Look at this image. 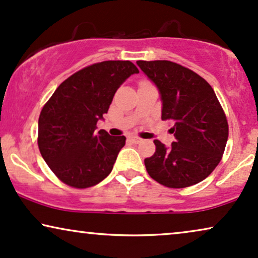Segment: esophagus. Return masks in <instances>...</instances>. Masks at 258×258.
Returning a JSON list of instances; mask_svg holds the SVG:
<instances>
[{
  "mask_svg": "<svg viewBox=\"0 0 258 258\" xmlns=\"http://www.w3.org/2000/svg\"><path fill=\"white\" fill-rule=\"evenodd\" d=\"M130 142H132L133 144H139L140 142H142V139L139 138V137H136V136H133V137H130Z\"/></svg>",
  "mask_w": 258,
  "mask_h": 258,
  "instance_id": "1",
  "label": "esophagus"
}]
</instances>
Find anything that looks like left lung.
<instances>
[{
    "instance_id": "8db88e82",
    "label": "left lung",
    "mask_w": 258,
    "mask_h": 258,
    "mask_svg": "<svg viewBox=\"0 0 258 258\" xmlns=\"http://www.w3.org/2000/svg\"><path fill=\"white\" fill-rule=\"evenodd\" d=\"M162 101V120H172L175 142L155 140L156 152L145 158L155 181L185 188L207 177L219 164L229 137L226 116L213 88L194 71L169 60H138Z\"/></svg>"
}]
</instances>
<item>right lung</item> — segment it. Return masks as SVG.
Here are the masks:
<instances>
[{"label": "right lung", "mask_w": 258, "mask_h": 258, "mask_svg": "<svg viewBox=\"0 0 258 258\" xmlns=\"http://www.w3.org/2000/svg\"><path fill=\"white\" fill-rule=\"evenodd\" d=\"M139 70L130 60H106L77 71L41 109L38 146L52 171L74 188L93 187L112 171L125 136L96 132L118 88Z\"/></svg>", "instance_id": "add662e5"}]
</instances>
